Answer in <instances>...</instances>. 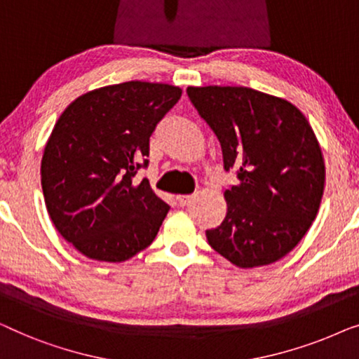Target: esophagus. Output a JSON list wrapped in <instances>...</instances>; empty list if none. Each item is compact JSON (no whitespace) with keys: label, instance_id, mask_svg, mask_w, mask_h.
<instances>
[{"label":"esophagus","instance_id":"obj_1","mask_svg":"<svg viewBox=\"0 0 359 359\" xmlns=\"http://www.w3.org/2000/svg\"><path fill=\"white\" fill-rule=\"evenodd\" d=\"M195 195H177V201L180 206H185V205H190L191 201H194Z\"/></svg>","mask_w":359,"mask_h":359}]
</instances>
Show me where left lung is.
<instances>
[{"mask_svg":"<svg viewBox=\"0 0 359 359\" xmlns=\"http://www.w3.org/2000/svg\"><path fill=\"white\" fill-rule=\"evenodd\" d=\"M187 94L218 136L224 169L239 179L224 191L223 223L206 239L239 269L275 264L319 213L325 164L314 130L296 105L250 88L189 86Z\"/></svg>","mask_w":359,"mask_h":359,"instance_id":"left-lung-1","label":"left lung"}]
</instances>
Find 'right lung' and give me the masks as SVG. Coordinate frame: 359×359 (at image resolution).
<instances>
[{
	"mask_svg": "<svg viewBox=\"0 0 359 359\" xmlns=\"http://www.w3.org/2000/svg\"><path fill=\"white\" fill-rule=\"evenodd\" d=\"M177 86L128 81L74 99L45 144L40 180L57 231L88 259L120 264L154 241L169 205L135 182Z\"/></svg>",
	"mask_w": 359,
	"mask_h": 359,
	"instance_id": "add662e5",
	"label": "right lung"
}]
</instances>
